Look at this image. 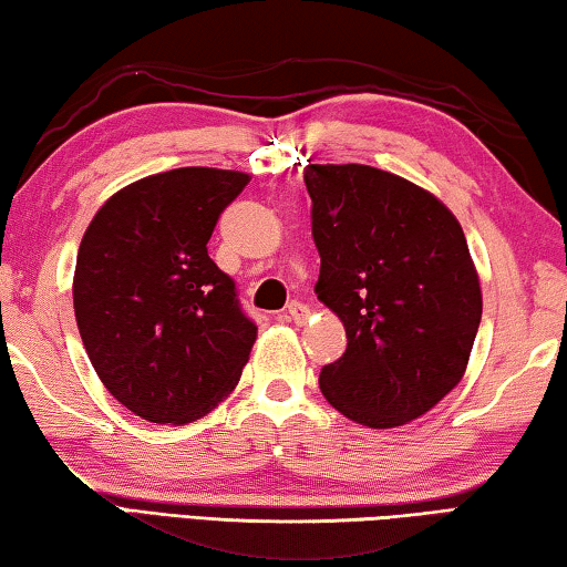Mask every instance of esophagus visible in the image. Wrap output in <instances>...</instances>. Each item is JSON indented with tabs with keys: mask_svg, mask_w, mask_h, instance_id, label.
I'll return each mask as SVG.
<instances>
[{
	"mask_svg": "<svg viewBox=\"0 0 567 567\" xmlns=\"http://www.w3.org/2000/svg\"><path fill=\"white\" fill-rule=\"evenodd\" d=\"M284 313H286V319L296 321V324H303V321H307V317H309V307H307V303H301V301H291Z\"/></svg>",
	"mask_w": 567,
	"mask_h": 567,
	"instance_id": "1",
	"label": "esophagus"
}]
</instances>
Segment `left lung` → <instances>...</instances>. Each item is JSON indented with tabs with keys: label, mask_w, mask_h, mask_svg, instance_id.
Here are the masks:
<instances>
[{
	"label": "left lung",
	"mask_w": 567,
	"mask_h": 567,
	"mask_svg": "<svg viewBox=\"0 0 567 567\" xmlns=\"http://www.w3.org/2000/svg\"><path fill=\"white\" fill-rule=\"evenodd\" d=\"M317 296L347 332L319 388L339 413L393 429L446 398L466 370L482 289L449 207L368 164H309Z\"/></svg>",
	"instance_id": "left-lung-1"
}]
</instances>
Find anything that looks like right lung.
Wrapping results in <instances>:
<instances>
[{
    "label": "right lung",
    "mask_w": 567,
    "mask_h": 567,
    "mask_svg": "<svg viewBox=\"0 0 567 567\" xmlns=\"http://www.w3.org/2000/svg\"><path fill=\"white\" fill-rule=\"evenodd\" d=\"M248 174L182 167L113 195L75 260L78 332L109 393L152 423H189L238 385L256 321L207 256Z\"/></svg>",
    "instance_id": "obj_1"
}]
</instances>
